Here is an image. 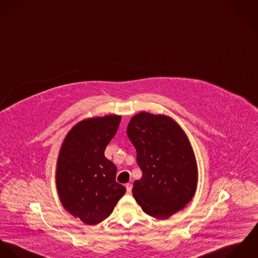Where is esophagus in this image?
<instances>
[{
  "label": "esophagus",
  "mask_w": 258,
  "mask_h": 258,
  "mask_svg": "<svg viewBox=\"0 0 258 258\" xmlns=\"http://www.w3.org/2000/svg\"><path fill=\"white\" fill-rule=\"evenodd\" d=\"M125 188H126V193L127 194H131L132 193V188H133V185L131 183H127L125 185Z\"/></svg>",
  "instance_id": "34e87169"
}]
</instances>
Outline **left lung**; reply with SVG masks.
<instances>
[{
    "mask_svg": "<svg viewBox=\"0 0 258 258\" xmlns=\"http://www.w3.org/2000/svg\"><path fill=\"white\" fill-rule=\"evenodd\" d=\"M126 134L143 171L134 183V198L145 214L166 220L183 210L197 190L198 166L191 143L171 116L144 111L131 118Z\"/></svg>",
    "mask_w": 258,
    "mask_h": 258,
    "instance_id": "8db88e82",
    "label": "left lung"
}]
</instances>
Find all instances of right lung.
<instances>
[{
    "instance_id": "obj_1",
    "label": "right lung",
    "mask_w": 258,
    "mask_h": 258,
    "mask_svg": "<svg viewBox=\"0 0 258 258\" xmlns=\"http://www.w3.org/2000/svg\"><path fill=\"white\" fill-rule=\"evenodd\" d=\"M121 115L88 117L66 135L58 154L55 183L63 208L84 224H100L113 213L125 188L115 182L116 166L105 157Z\"/></svg>"
}]
</instances>
